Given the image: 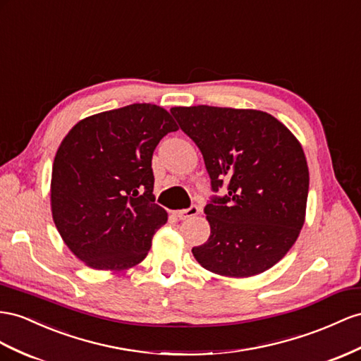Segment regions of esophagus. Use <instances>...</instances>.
Returning <instances> with one entry per match:
<instances>
[{
    "label": "esophagus",
    "instance_id": "obj_1",
    "mask_svg": "<svg viewBox=\"0 0 361 361\" xmlns=\"http://www.w3.org/2000/svg\"><path fill=\"white\" fill-rule=\"evenodd\" d=\"M198 212H200L198 206H190L189 209L178 210V212H177V216H178L181 221H184V219H189V218H192V216L198 215Z\"/></svg>",
    "mask_w": 361,
    "mask_h": 361
}]
</instances>
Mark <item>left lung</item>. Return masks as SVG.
Wrapping results in <instances>:
<instances>
[{
    "instance_id": "8db88e82",
    "label": "left lung",
    "mask_w": 361,
    "mask_h": 361,
    "mask_svg": "<svg viewBox=\"0 0 361 361\" xmlns=\"http://www.w3.org/2000/svg\"><path fill=\"white\" fill-rule=\"evenodd\" d=\"M172 117L204 159L212 190L207 241L192 248L206 270L228 277L264 273L298 239L310 172L300 143L273 116L256 109L175 106Z\"/></svg>"
}]
</instances>
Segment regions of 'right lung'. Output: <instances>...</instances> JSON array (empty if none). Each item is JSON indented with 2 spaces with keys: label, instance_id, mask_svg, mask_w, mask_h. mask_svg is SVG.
Wrapping results in <instances>:
<instances>
[{
  "label": "right lung",
  "instance_id": "obj_1",
  "mask_svg": "<svg viewBox=\"0 0 361 361\" xmlns=\"http://www.w3.org/2000/svg\"><path fill=\"white\" fill-rule=\"evenodd\" d=\"M178 126L168 111L133 104L80 120L63 138L51 172L59 235L96 270L140 264L168 221L155 204L152 154Z\"/></svg>",
  "mask_w": 361,
  "mask_h": 361
}]
</instances>
